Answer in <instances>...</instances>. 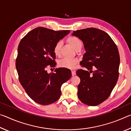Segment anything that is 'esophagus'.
Here are the masks:
<instances>
[{"instance_id": "obj_1", "label": "esophagus", "mask_w": 131, "mask_h": 131, "mask_svg": "<svg viewBox=\"0 0 131 131\" xmlns=\"http://www.w3.org/2000/svg\"><path fill=\"white\" fill-rule=\"evenodd\" d=\"M76 72H75L74 70H72V76H75V75H76Z\"/></svg>"}]
</instances>
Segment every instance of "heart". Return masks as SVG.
Returning <instances> with one entry per match:
<instances>
[{"instance_id":"1","label":"heart","mask_w":131,"mask_h":131,"mask_svg":"<svg viewBox=\"0 0 131 131\" xmlns=\"http://www.w3.org/2000/svg\"><path fill=\"white\" fill-rule=\"evenodd\" d=\"M67 41L69 43L75 50L82 47V41L79 37L76 36H70L67 39ZM62 46V42L59 41L55 44L53 48V51L55 56L59 57L61 55V49ZM78 62L76 59L68 58H64L58 61V66L61 68H65L68 69L73 68L75 65Z\"/></svg>"}]
</instances>
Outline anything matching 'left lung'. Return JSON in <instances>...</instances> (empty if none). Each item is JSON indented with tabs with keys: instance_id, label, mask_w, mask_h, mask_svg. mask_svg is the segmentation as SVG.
<instances>
[{
	"instance_id": "left-lung-1",
	"label": "left lung",
	"mask_w": 131,
	"mask_h": 131,
	"mask_svg": "<svg viewBox=\"0 0 131 131\" xmlns=\"http://www.w3.org/2000/svg\"><path fill=\"white\" fill-rule=\"evenodd\" d=\"M73 36L82 40L85 53L79 69L78 97L88 106H97L110 96L118 79L119 55L114 42L107 33L95 28L74 31ZM95 67V70L92 71Z\"/></svg>"
}]
</instances>
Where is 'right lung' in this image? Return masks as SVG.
Wrapping results in <instances>:
<instances>
[{
	"instance_id": "add662e5",
	"label": "right lung",
	"mask_w": 131,
	"mask_h": 131,
	"mask_svg": "<svg viewBox=\"0 0 131 131\" xmlns=\"http://www.w3.org/2000/svg\"><path fill=\"white\" fill-rule=\"evenodd\" d=\"M39 27L28 32L18 47L16 69L19 80L26 94L35 102L47 105L57 101L61 95L62 84L72 76L71 71L58 68L48 73L47 66L55 67V44L70 33Z\"/></svg>"
}]
</instances>
